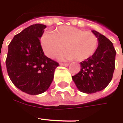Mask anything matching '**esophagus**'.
<instances>
[{
    "instance_id": "esophagus-1",
    "label": "esophagus",
    "mask_w": 123,
    "mask_h": 123,
    "mask_svg": "<svg viewBox=\"0 0 123 123\" xmlns=\"http://www.w3.org/2000/svg\"><path fill=\"white\" fill-rule=\"evenodd\" d=\"M60 65L62 66H68L69 64L68 63H60Z\"/></svg>"
}]
</instances>
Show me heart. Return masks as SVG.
Instances as JSON below:
<instances>
[{
  "instance_id": "b5f03b06",
  "label": "heart",
  "mask_w": 123,
  "mask_h": 123,
  "mask_svg": "<svg viewBox=\"0 0 123 123\" xmlns=\"http://www.w3.org/2000/svg\"><path fill=\"white\" fill-rule=\"evenodd\" d=\"M41 44L44 54L54 58L64 49L61 59L82 62L94 55L99 46V40L92 32L71 26H61L52 32H45L41 37Z\"/></svg>"
}]
</instances>
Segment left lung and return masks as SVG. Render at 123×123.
I'll return each instance as SVG.
<instances>
[{
    "mask_svg": "<svg viewBox=\"0 0 123 123\" xmlns=\"http://www.w3.org/2000/svg\"><path fill=\"white\" fill-rule=\"evenodd\" d=\"M92 32L99 40L98 48L93 56L80 62V71L72 76L79 91L87 94L100 91L109 85L114 74L116 54L108 38L96 31Z\"/></svg>",
    "mask_w": 123,
    "mask_h": 123,
    "instance_id": "1",
    "label": "left lung"
}]
</instances>
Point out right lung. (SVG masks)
Here are the masks:
<instances>
[{
	"label": "right lung",
	"mask_w": 123,
	"mask_h": 123,
	"mask_svg": "<svg viewBox=\"0 0 123 123\" xmlns=\"http://www.w3.org/2000/svg\"><path fill=\"white\" fill-rule=\"evenodd\" d=\"M46 25L36 24L14 36L6 60L11 82L22 91L36 95L46 91L59 63L44 54L39 38Z\"/></svg>",
	"instance_id": "obj_1"
}]
</instances>
